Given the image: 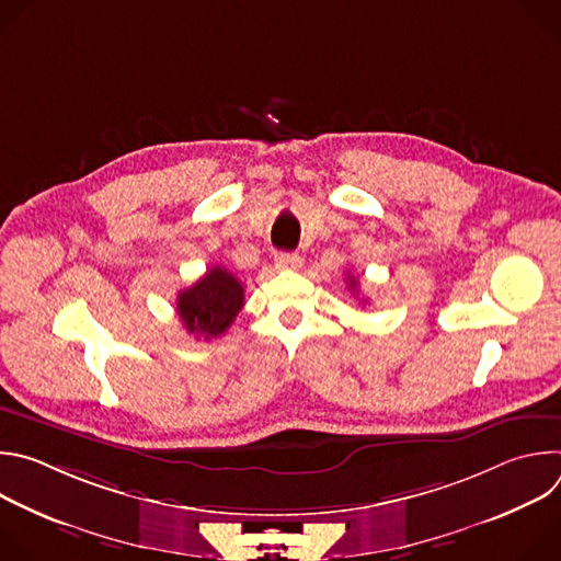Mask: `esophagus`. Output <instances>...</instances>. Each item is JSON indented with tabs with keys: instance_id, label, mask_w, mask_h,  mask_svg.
I'll return each mask as SVG.
<instances>
[{
	"instance_id": "obj_1",
	"label": "esophagus",
	"mask_w": 561,
	"mask_h": 561,
	"mask_svg": "<svg viewBox=\"0 0 561 561\" xmlns=\"http://www.w3.org/2000/svg\"><path fill=\"white\" fill-rule=\"evenodd\" d=\"M301 262L304 260L297 253H277L275 255V266L279 271H297V268H301Z\"/></svg>"
}]
</instances>
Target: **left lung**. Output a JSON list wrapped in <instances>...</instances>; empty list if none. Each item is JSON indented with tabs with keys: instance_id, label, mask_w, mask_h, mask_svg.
Segmentation results:
<instances>
[{
	"instance_id": "left-lung-1",
	"label": "left lung",
	"mask_w": 561,
	"mask_h": 561,
	"mask_svg": "<svg viewBox=\"0 0 561 561\" xmlns=\"http://www.w3.org/2000/svg\"><path fill=\"white\" fill-rule=\"evenodd\" d=\"M348 286H351V288H355V290H357V279H355V277H348Z\"/></svg>"
}]
</instances>
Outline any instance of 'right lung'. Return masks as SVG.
<instances>
[{
  "label": "right lung",
  "mask_w": 561,
  "mask_h": 561,
  "mask_svg": "<svg viewBox=\"0 0 561 561\" xmlns=\"http://www.w3.org/2000/svg\"><path fill=\"white\" fill-rule=\"evenodd\" d=\"M244 306V286L221 266L206 271L178 295V314L191 335L213 340L224 335Z\"/></svg>",
  "instance_id": "add662e5"
}]
</instances>
